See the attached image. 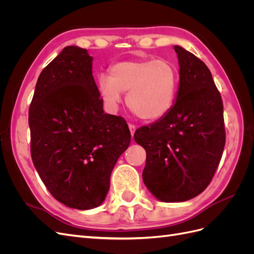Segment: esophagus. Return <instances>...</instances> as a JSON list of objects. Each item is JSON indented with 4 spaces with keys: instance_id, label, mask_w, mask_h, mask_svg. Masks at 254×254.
Here are the masks:
<instances>
[{
    "instance_id": "obj_1",
    "label": "esophagus",
    "mask_w": 254,
    "mask_h": 254,
    "mask_svg": "<svg viewBox=\"0 0 254 254\" xmlns=\"http://www.w3.org/2000/svg\"><path fill=\"white\" fill-rule=\"evenodd\" d=\"M135 126L133 124H129V130H130V133H131V135L133 136L134 132H135Z\"/></svg>"
}]
</instances>
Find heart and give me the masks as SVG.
<instances>
[{
	"label": "heart",
	"mask_w": 254,
	"mask_h": 254,
	"mask_svg": "<svg viewBox=\"0 0 254 254\" xmlns=\"http://www.w3.org/2000/svg\"><path fill=\"white\" fill-rule=\"evenodd\" d=\"M179 72L164 59L127 60L109 68V77L102 75L98 89L110 107L121 102L127 93L128 108L143 121H156L170 112L176 101Z\"/></svg>",
	"instance_id": "heart-1"
}]
</instances>
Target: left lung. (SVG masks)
I'll return each mask as SVG.
<instances>
[{"label": "left lung", "mask_w": 254, "mask_h": 254, "mask_svg": "<svg viewBox=\"0 0 254 254\" xmlns=\"http://www.w3.org/2000/svg\"><path fill=\"white\" fill-rule=\"evenodd\" d=\"M174 49L180 82L173 108L133 135L146 150L145 186L164 202L187 201L202 193L226 144L224 105L210 70L194 54L178 45Z\"/></svg>", "instance_id": "1"}]
</instances>
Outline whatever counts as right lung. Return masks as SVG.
Wrapping results in <instances>:
<instances>
[{
	"mask_svg": "<svg viewBox=\"0 0 254 254\" xmlns=\"http://www.w3.org/2000/svg\"><path fill=\"white\" fill-rule=\"evenodd\" d=\"M87 50L66 47L45 66L29 106L30 155L52 196L66 206L102 204L131 134L124 118L104 113Z\"/></svg>",
	"mask_w": 254,
	"mask_h": 254,
	"instance_id": "obj_1",
	"label": "right lung"
}]
</instances>
